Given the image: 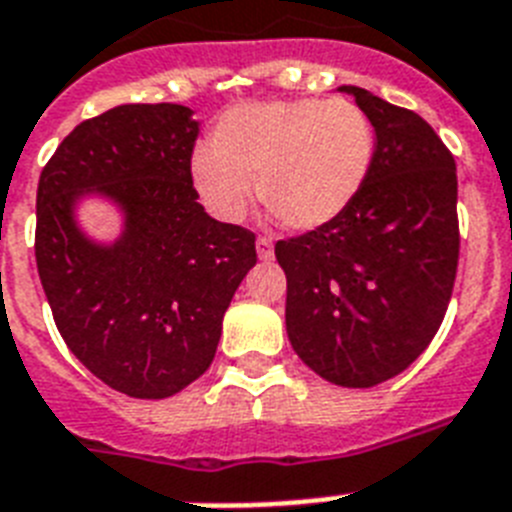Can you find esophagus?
<instances>
[{
    "label": "esophagus",
    "mask_w": 512,
    "mask_h": 512,
    "mask_svg": "<svg viewBox=\"0 0 512 512\" xmlns=\"http://www.w3.org/2000/svg\"><path fill=\"white\" fill-rule=\"evenodd\" d=\"M257 257L260 260H273V244H270V239H257Z\"/></svg>",
    "instance_id": "1"
}]
</instances>
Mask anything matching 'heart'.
<instances>
[{
    "label": "heart",
    "mask_w": 512,
    "mask_h": 512,
    "mask_svg": "<svg viewBox=\"0 0 512 512\" xmlns=\"http://www.w3.org/2000/svg\"><path fill=\"white\" fill-rule=\"evenodd\" d=\"M190 171L210 213L239 221L260 203L291 231L325 229L354 205L375 158V127L356 103L296 98L234 106Z\"/></svg>",
    "instance_id": "obj_1"
}]
</instances>
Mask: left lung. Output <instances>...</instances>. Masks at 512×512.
<instances>
[{
	"label": "left lung",
	"mask_w": 512,
	"mask_h": 512,
	"mask_svg": "<svg viewBox=\"0 0 512 512\" xmlns=\"http://www.w3.org/2000/svg\"><path fill=\"white\" fill-rule=\"evenodd\" d=\"M375 127L367 182L325 229L276 244L286 333L341 388H372L414 364L440 328L458 268L455 161L419 114L341 85Z\"/></svg>",
	"instance_id": "obj_1"
}]
</instances>
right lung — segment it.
<instances>
[{"instance_id":"right-lung-1","label":"right lung","mask_w":512,"mask_h":512,"mask_svg":"<svg viewBox=\"0 0 512 512\" xmlns=\"http://www.w3.org/2000/svg\"><path fill=\"white\" fill-rule=\"evenodd\" d=\"M182 103H124L64 137L38 179L36 265L59 333L101 382L169 398L203 375L234 291L255 268V234L197 203L200 122ZM85 202L120 218L109 240Z\"/></svg>"}]
</instances>
